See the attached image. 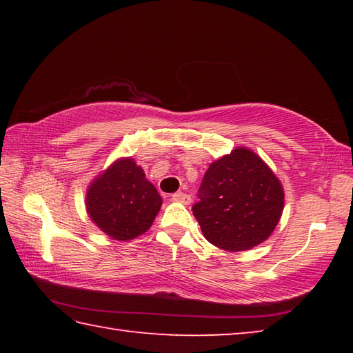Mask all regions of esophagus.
I'll list each match as a JSON object with an SVG mask.
<instances>
[{
  "mask_svg": "<svg viewBox=\"0 0 353 353\" xmlns=\"http://www.w3.org/2000/svg\"><path fill=\"white\" fill-rule=\"evenodd\" d=\"M171 199L174 201V202H181V204H190V201H191V198H190V194H187V193H183V191H177V193H174L171 196Z\"/></svg>",
  "mask_w": 353,
  "mask_h": 353,
  "instance_id": "obj_1",
  "label": "esophagus"
}]
</instances>
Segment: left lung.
<instances>
[{"mask_svg":"<svg viewBox=\"0 0 353 353\" xmlns=\"http://www.w3.org/2000/svg\"><path fill=\"white\" fill-rule=\"evenodd\" d=\"M193 205L205 240L238 252L259 246L283 212V185L252 149L238 146L210 163Z\"/></svg>","mask_w":353,"mask_h":353,"instance_id":"1","label":"left lung"}]
</instances>
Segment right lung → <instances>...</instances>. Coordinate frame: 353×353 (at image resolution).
I'll return each instance as SVG.
<instances>
[{
  "instance_id": "1",
  "label": "right lung",
  "mask_w": 353,
  "mask_h": 353,
  "mask_svg": "<svg viewBox=\"0 0 353 353\" xmlns=\"http://www.w3.org/2000/svg\"><path fill=\"white\" fill-rule=\"evenodd\" d=\"M162 198L132 157L117 159L93 179L85 193L90 219L105 235L129 241L149 230Z\"/></svg>"
}]
</instances>
